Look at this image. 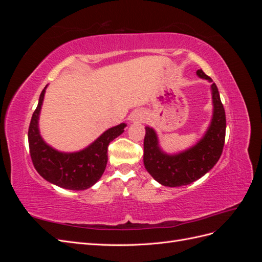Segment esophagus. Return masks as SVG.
I'll use <instances>...</instances> for the list:
<instances>
[{
    "instance_id": "esophagus-1",
    "label": "esophagus",
    "mask_w": 262,
    "mask_h": 262,
    "mask_svg": "<svg viewBox=\"0 0 262 262\" xmlns=\"http://www.w3.org/2000/svg\"><path fill=\"white\" fill-rule=\"evenodd\" d=\"M133 120H137V121H143L144 120V115L142 113H137L133 117Z\"/></svg>"
}]
</instances>
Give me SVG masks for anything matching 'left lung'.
Here are the masks:
<instances>
[{"instance_id":"obj_1","label":"left lung","mask_w":262,"mask_h":262,"mask_svg":"<svg viewBox=\"0 0 262 262\" xmlns=\"http://www.w3.org/2000/svg\"><path fill=\"white\" fill-rule=\"evenodd\" d=\"M196 75L212 83L213 115L204 136L193 146L176 154H167L160 146L156 131L145 126L144 166L150 176L166 187L186 186L201 178L214 167L223 150L226 117L219 90L202 70H198Z\"/></svg>"}]
</instances>
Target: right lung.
I'll list each match as a JSON object with an SVG mask.
<instances>
[{
    "mask_svg": "<svg viewBox=\"0 0 262 262\" xmlns=\"http://www.w3.org/2000/svg\"><path fill=\"white\" fill-rule=\"evenodd\" d=\"M47 86L40 94L28 129L31 161L39 175L55 186L70 190L89 189L104 173L108 161V145L123 133L126 124L120 123L106 130L93 143L77 152H60L47 144L39 131V116Z\"/></svg>",
    "mask_w": 262,
    "mask_h": 262,
    "instance_id": "add662e5",
    "label": "right lung"
}]
</instances>
